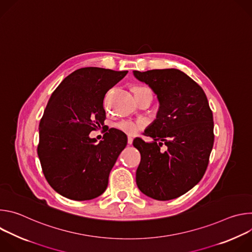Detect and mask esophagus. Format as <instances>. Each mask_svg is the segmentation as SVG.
Returning a JSON list of instances; mask_svg holds the SVG:
<instances>
[{
  "mask_svg": "<svg viewBox=\"0 0 252 252\" xmlns=\"http://www.w3.org/2000/svg\"><path fill=\"white\" fill-rule=\"evenodd\" d=\"M132 141H133V138L131 136H128L127 137V143H128V145H131Z\"/></svg>",
  "mask_w": 252,
  "mask_h": 252,
  "instance_id": "1",
  "label": "esophagus"
}]
</instances>
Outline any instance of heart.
<instances>
[{"instance_id":"obj_1","label":"heart","mask_w":252,"mask_h":252,"mask_svg":"<svg viewBox=\"0 0 252 252\" xmlns=\"http://www.w3.org/2000/svg\"><path fill=\"white\" fill-rule=\"evenodd\" d=\"M134 94L137 95L139 94H143V93H152L151 89L145 86H138L135 87L134 90ZM146 126V122L143 120H123L118 122L115 126L117 129L129 134V135H133L135 133H137L140 129H142Z\"/></svg>"}]
</instances>
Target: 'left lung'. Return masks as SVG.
Returning <instances> with one entry per match:
<instances>
[{
  "instance_id": "1",
  "label": "left lung",
  "mask_w": 252,
  "mask_h": 252,
  "mask_svg": "<svg viewBox=\"0 0 252 252\" xmlns=\"http://www.w3.org/2000/svg\"><path fill=\"white\" fill-rule=\"evenodd\" d=\"M133 74L154 90L160 103L158 119L143 132L154 141L133 140L140 153L136 185L154 199H173L191 189L205 173L214 142L212 111L201 87L179 69Z\"/></svg>"
}]
</instances>
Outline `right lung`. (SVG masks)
<instances>
[{
  "instance_id": "obj_1",
  "label": "right lung",
  "mask_w": 252,
  "mask_h": 252,
  "mask_svg": "<svg viewBox=\"0 0 252 252\" xmlns=\"http://www.w3.org/2000/svg\"><path fill=\"white\" fill-rule=\"evenodd\" d=\"M126 74L127 70L82 67L52 94L40 122L37 151L47 182L61 195L89 200L106 189L127 138L123 131L110 128L96 143L89 133L103 125L105 94Z\"/></svg>"
}]
</instances>
